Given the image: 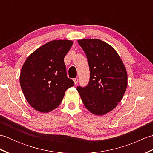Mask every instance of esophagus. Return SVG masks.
<instances>
[{"label": "esophagus", "mask_w": 153, "mask_h": 153, "mask_svg": "<svg viewBox=\"0 0 153 153\" xmlns=\"http://www.w3.org/2000/svg\"><path fill=\"white\" fill-rule=\"evenodd\" d=\"M73 80H74V82L75 83V85H76V84H77V82H78V79H77V78H74Z\"/></svg>", "instance_id": "esophagus-1"}]
</instances>
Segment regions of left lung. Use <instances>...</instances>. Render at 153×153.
Returning a JSON list of instances; mask_svg holds the SVG:
<instances>
[{"label":"left lung","mask_w":153,"mask_h":153,"mask_svg":"<svg viewBox=\"0 0 153 153\" xmlns=\"http://www.w3.org/2000/svg\"><path fill=\"white\" fill-rule=\"evenodd\" d=\"M87 56L90 80L77 87L83 105L95 115L111 111L121 101L128 85V74L122 60L111 45L95 39L77 41Z\"/></svg>","instance_id":"obj_1"}]
</instances>
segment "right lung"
Segmentation results:
<instances>
[{"mask_svg":"<svg viewBox=\"0 0 153 153\" xmlns=\"http://www.w3.org/2000/svg\"><path fill=\"white\" fill-rule=\"evenodd\" d=\"M73 45L70 40H53L27 57L22 68L19 83L28 103L43 113L56 108L74 82L66 77L64 58Z\"/></svg>","mask_w":153,"mask_h":153,"instance_id":"add662e5","label":"right lung"}]
</instances>
